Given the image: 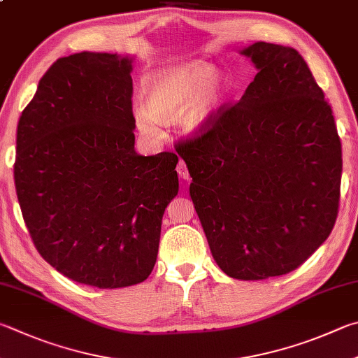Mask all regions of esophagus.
<instances>
[{
    "label": "esophagus",
    "mask_w": 358,
    "mask_h": 358,
    "mask_svg": "<svg viewBox=\"0 0 358 358\" xmlns=\"http://www.w3.org/2000/svg\"><path fill=\"white\" fill-rule=\"evenodd\" d=\"M177 172H178V175H180V178L189 180V172H187V167H186V162H185V161H180V162H178Z\"/></svg>",
    "instance_id": "esophagus-1"
}]
</instances>
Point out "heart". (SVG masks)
Listing matches in <instances>:
<instances>
[{"instance_id": "obj_1", "label": "heart", "mask_w": 358, "mask_h": 358, "mask_svg": "<svg viewBox=\"0 0 358 358\" xmlns=\"http://www.w3.org/2000/svg\"><path fill=\"white\" fill-rule=\"evenodd\" d=\"M229 89V78L205 61L159 70L145 80L144 109L134 111L136 125L142 133L153 136L157 134L153 122L175 120L181 133L197 136L216 117Z\"/></svg>"}]
</instances>
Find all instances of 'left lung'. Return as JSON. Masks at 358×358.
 Wrapping results in <instances>:
<instances>
[{"instance_id": "8db88e82", "label": "left lung", "mask_w": 358, "mask_h": 358, "mask_svg": "<svg viewBox=\"0 0 358 358\" xmlns=\"http://www.w3.org/2000/svg\"><path fill=\"white\" fill-rule=\"evenodd\" d=\"M258 73L236 105L178 142L189 194L214 262L238 280L299 268L332 231L341 142L332 108L294 48L255 42L239 51Z\"/></svg>"}]
</instances>
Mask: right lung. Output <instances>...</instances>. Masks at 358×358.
Returning <instances> with one entry per match:
<instances>
[{
  "instance_id": "1",
  "label": "right lung",
  "mask_w": 358,
  "mask_h": 358,
  "mask_svg": "<svg viewBox=\"0 0 358 358\" xmlns=\"http://www.w3.org/2000/svg\"><path fill=\"white\" fill-rule=\"evenodd\" d=\"M133 59L70 55L38 81L17 127L18 203L45 262L101 289L144 282L178 194V157L134 150Z\"/></svg>"
}]
</instances>
